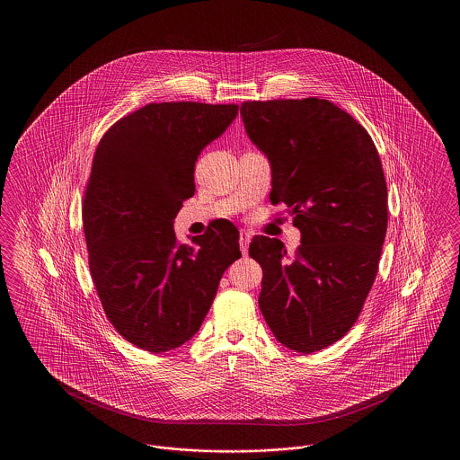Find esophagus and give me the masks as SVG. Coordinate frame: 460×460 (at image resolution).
I'll use <instances>...</instances> for the list:
<instances>
[{"label":"esophagus","mask_w":460,"mask_h":460,"mask_svg":"<svg viewBox=\"0 0 460 460\" xmlns=\"http://www.w3.org/2000/svg\"><path fill=\"white\" fill-rule=\"evenodd\" d=\"M250 241H252V233L250 231H241L240 233V248L243 252V255L248 253V246H250Z\"/></svg>","instance_id":"34e87169"}]
</instances>
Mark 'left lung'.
I'll list each match as a JSON object with an SVG mask.
<instances>
[{
	"instance_id": "8db88e82",
	"label": "left lung",
	"mask_w": 460,
	"mask_h": 460,
	"mask_svg": "<svg viewBox=\"0 0 460 460\" xmlns=\"http://www.w3.org/2000/svg\"><path fill=\"white\" fill-rule=\"evenodd\" d=\"M241 117L272 171V205L285 203L302 233L295 255L255 236L259 305L276 340L314 353L358 319L377 274L388 227V190L374 141L328 100L243 102Z\"/></svg>"
}]
</instances>
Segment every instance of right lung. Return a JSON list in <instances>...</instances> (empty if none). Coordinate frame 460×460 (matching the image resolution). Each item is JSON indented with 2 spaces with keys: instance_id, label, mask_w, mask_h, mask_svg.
<instances>
[{
  "instance_id": "right-lung-1",
  "label": "right lung",
  "mask_w": 460,
  "mask_h": 460,
  "mask_svg": "<svg viewBox=\"0 0 460 460\" xmlns=\"http://www.w3.org/2000/svg\"><path fill=\"white\" fill-rule=\"evenodd\" d=\"M238 105L150 103L98 143L83 199L89 270L111 326L141 350H174L195 336L224 270L241 257L240 231L212 222L182 244L174 219L195 195L199 152Z\"/></svg>"
}]
</instances>
